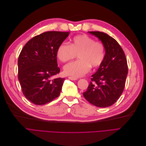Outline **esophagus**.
<instances>
[{
  "mask_svg": "<svg viewBox=\"0 0 146 146\" xmlns=\"http://www.w3.org/2000/svg\"><path fill=\"white\" fill-rule=\"evenodd\" d=\"M68 78L70 79V80H77V78H75V77H69Z\"/></svg>",
  "mask_w": 146,
  "mask_h": 146,
  "instance_id": "obj_1",
  "label": "esophagus"
}]
</instances>
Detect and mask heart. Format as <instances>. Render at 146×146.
I'll return each instance as SVG.
<instances>
[{"label": "heart", "mask_w": 146, "mask_h": 146, "mask_svg": "<svg viewBox=\"0 0 146 146\" xmlns=\"http://www.w3.org/2000/svg\"><path fill=\"white\" fill-rule=\"evenodd\" d=\"M58 59L63 63L72 60L78 55L79 60L66 64L64 73L73 77H79L90 71L91 67L98 68L103 64L106 56L105 46L100 41L87 35L74 36L69 44L60 43L56 52Z\"/></svg>", "instance_id": "b5f03b06"}]
</instances>
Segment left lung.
<instances>
[{"mask_svg": "<svg viewBox=\"0 0 146 146\" xmlns=\"http://www.w3.org/2000/svg\"><path fill=\"white\" fill-rule=\"evenodd\" d=\"M104 43L106 56L94 74L84 98L92 105L105 108L116 102L124 89L128 74L127 59L121 46L113 38L100 32H89Z\"/></svg>", "mask_w": 146, "mask_h": 146, "instance_id": "8db88e82", "label": "left lung"}]
</instances>
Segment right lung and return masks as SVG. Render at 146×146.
Here are the masks:
<instances>
[{"label": "right lung", "mask_w": 146, "mask_h": 146, "mask_svg": "<svg viewBox=\"0 0 146 146\" xmlns=\"http://www.w3.org/2000/svg\"><path fill=\"white\" fill-rule=\"evenodd\" d=\"M69 32L50 31L32 38L18 58V79L24 96L35 105L47 104L58 98L64 78L52 80L60 71L56 52Z\"/></svg>", "instance_id": "add662e5"}]
</instances>
